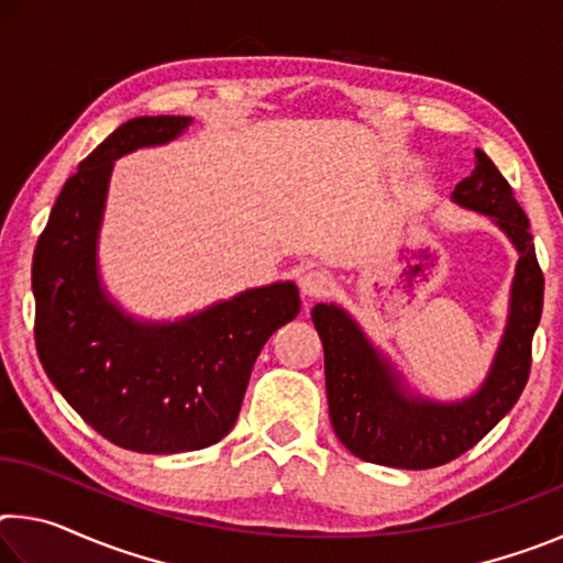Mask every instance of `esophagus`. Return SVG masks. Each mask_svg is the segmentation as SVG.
I'll list each match as a JSON object with an SVG mask.
<instances>
[{
	"instance_id": "34e87169",
	"label": "esophagus",
	"mask_w": 563,
	"mask_h": 563,
	"mask_svg": "<svg viewBox=\"0 0 563 563\" xmlns=\"http://www.w3.org/2000/svg\"><path fill=\"white\" fill-rule=\"evenodd\" d=\"M332 288V278L328 271H308L300 278V290L302 295H308V298H320V295H325Z\"/></svg>"
}]
</instances>
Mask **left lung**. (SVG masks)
<instances>
[{
  "label": "left lung",
  "mask_w": 563,
  "mask_h": 563,
  "mask_svg": "<svg viewBox=\"0 0 563 563\" xmlns=\"http://www.w3.org/2000/svg\"><path fill=\"white\" fill-rule=\"evenodd\" d=\"M452 201L489 216L519 253L507 330L487 379L472 397L434 402L409 395L393 362L375 350L345 310L328 302L312 308V322L325 350L332 430L365 462L397 470H432L452 462L494 430L527 387L531 338L544 308V273L533 251L529 218L484 151H476V166L456 184Z\"/></svg>",
  "instance_id": "obj_1"
}]
</instances>
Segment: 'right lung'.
<instances>
[{
  "instance_id": "add662e5",
  "label": "right lung",
  "mask_w": 563,
  "mask_h": 563,
  "mask_svg": "<svg viewBox=\"0 0 563 563\" xmlns=\"http://www.w3.org/2000/svg\"><path fill=\"white\" fill-rule=\"evenodd\" d=\"M190 117H139L66 180L32 265L36 352L84 422L131 452L174 454L233 430L255 357L300 312L295 283L251 288L176 322H141L101 288L97 238L113 161L168 144Z\"/></svg>"
}]
</instances>
